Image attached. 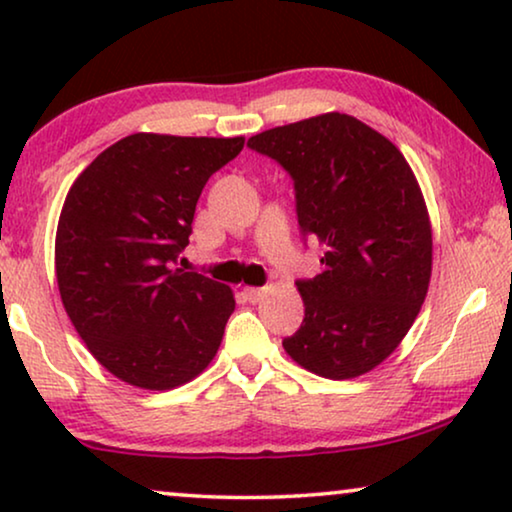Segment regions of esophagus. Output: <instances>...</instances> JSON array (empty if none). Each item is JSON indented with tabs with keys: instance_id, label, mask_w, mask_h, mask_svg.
<instances>
[{
	"instance_id": "esophagus-1",
	"label": "esophagus",
	"mask_w": 512,
	"mask_h": 512,
	"mask_svg": "<svg viewBox=\"0 0 512 512\" xmlns=\"http://www.w3.org/2000/svg\"><path fill=\"white\" fill-rule=\"evenodd\" d=\"M244 296H247L249 303H258V300H261V298L265 296V289H256V286H247V289H244Z\"/></svg>"
}]
</instances>
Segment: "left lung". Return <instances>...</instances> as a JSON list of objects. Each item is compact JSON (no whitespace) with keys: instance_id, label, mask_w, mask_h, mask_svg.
<instances>
[{"instance_id":"8db88e82","label":"left lung","mask_w":512,"mask_h":512,"mask_svg":"<svg viewBox=\"0 0 512 512\" xmlns=\"http://www.w3.org/2000/svg\"><path fill=\"white\" fill-rule=\"evenodd\" d=\"M249 146L291 174L300 228L324 249L321 275L298 282L305 319L286 354L328 380L370 373L429 291L433 233L415 172L394 142L340 111L258 132Z\"/></svg>"}]
</instances>
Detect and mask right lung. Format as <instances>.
Segmentation results:
<instances>
[{"label": "right lung", "instance_id": "1", "mask_svg": "<svg viewBox=\"0 0 512 512\" xmlns=\"http://www.w3.org/2000/svg\"><path fill=\"white\" fill-rule=\"evenodd\" d=\"M244 137L135 132L69 188L55 233L62 305L88 352L139 389L191 382L219 352L233 289L177 268L207 179Z\"/></svg>", "mask_w": 512, "mask_h": 512}]
</instances>
